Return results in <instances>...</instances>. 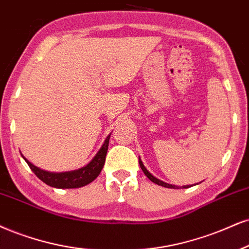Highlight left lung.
I'll return each instance as SVG.
<instances>
[{"mask_svg": "<svg viewBox=\"0 0 249 249\" xmlns=\"http://www.w3.org/2000/svg\"><path fill=\"white\" fill-rule=\"evenodd\" d=\"M140 166H141V168H142V171L144 172V174H145L146 177L149 178L150 180L152 181V182H155V183H157V185H159V186H162V187H166V188H173V189H176V188H178L177 186H172V185H168V183H165V182H162V181H160L159 179H157V178H155L152 176L151 173H149V171L146 170L145 167H144V165H143V162H142V160H141L140 159ZM189 186H185L183 187V188H188Z\"/></svg>", "mask_w": 249, "mask_h": 249, "instance_id": "obj_1", "label": "left lung"}]
</instances>
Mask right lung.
Masks as SVG:
<instances>
[{
    "instance_id": "obj_1",
    "label": "right lung",
    "mask_w": 249,
    "mask_h": 249,
    "mask_svg": "<svg viewBox=\"0 0 249 249\" xmlns=\"http://www.w3.org/2000/svg\"><path fill=\"white\" fill-rule=\"evenodd\" d=\"M110 135L107 136L105 143L103 144L101 149L94 156V158L89 162L85 167L79 168L77 171L72 172H64V173H51L40 170L39 167L35 166L31 162L25 159L31 170L36 177L39 178L42 182L46 185L55 187V188H79V187L87 186L92 182L96 178L99 176L101 170H103L104 164H105L107 149H108Z\"/></svg>"
}]
</instances>
